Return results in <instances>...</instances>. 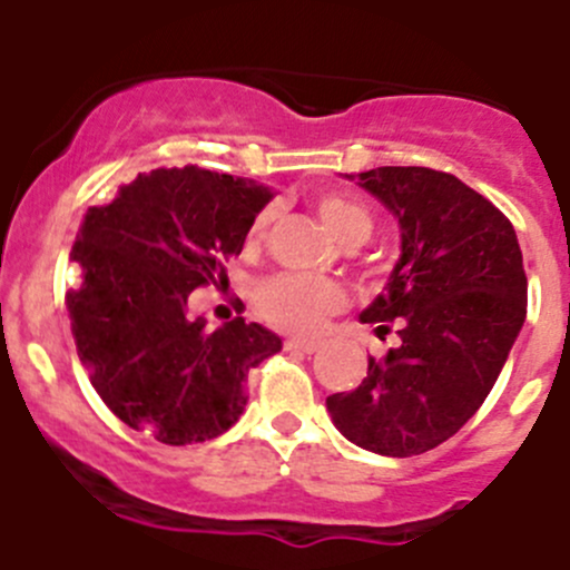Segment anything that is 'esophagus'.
<instances>
[{"instance_id":"esophagus-1","label":"esophagus","mask_w":570,"mask_h":570,"mask_svg":"<svg viewBox=\"0 0 570 570\" xmlns=\"http://www.w3.org/2000/svg\"><path fill=\"white\" fill-rule=\"evenodd\" d=\"M284 347H286V350H295V353L312 355V353H317L320 344H317V342H306V338H286Z\"/></svg>"}]
</instances>
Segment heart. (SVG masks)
I'll list each match as a JSON object with an SVG mask.
<instances>
[{
    "label": "heart",
    "instance_id": "b5f03b06",
    "mask_svg": "<svg viewBox=\"0 0 570 570\" xmlns=\"http://www.w3.org/2000/svg\"><path fill=\"white\" fill-rule=\"evenodd\" d=\"M317 212L344 245H361L364 239H370L372 215L358 200L347 198V195L325 193L317 198ZM273 217L275 212L269 206L253 217L248 228L250 243H258L267 234ZM344 303H347V292L338 281L308 273L273 275L258 286L256 295L258 312L269 325L289 333H303V336L320 331L322 322L336 314Z\"/></svg>",
    "mask_w": 570,
    "mask_h": 570
}]
</instances>
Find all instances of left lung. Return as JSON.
Listing matches in <instances>:
<instances>
[{
  "label": "left lung",
  "mask_w": 570,
  "mask_h": 570,
  "mask_svg": "<svg viewBox=\"0 0 570 570\" xmlns=\"http://www.w3.org/2000/svg\"><path fill=\"white\" fill-rule=\"evenodd\" d=\"M358 178L400 223V262L361 312L400 347L370 358L361 386L325 400L361 450L411 458L444 444L485 402L527 317L515 228L458 176L375 168Z\"/></svg>",
  "instance_id": "left-lung-1"
}]
</instances>
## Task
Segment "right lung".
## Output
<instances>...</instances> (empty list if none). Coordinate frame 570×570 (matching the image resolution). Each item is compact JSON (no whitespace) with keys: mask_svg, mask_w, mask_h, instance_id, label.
Here are the masks:
<instances>
[{"mask_svg":"<svg viewBox=\"0 0 570 570\" xmlns=\"http://www.w3.org/2000/svg\"><path fill=\"white\" fill-rule=\"evenodd\" d=\"M273 189L250 178L157 168L90 206L66 292L77 355L115 416L170 446L226 433L245 411L253 366L281 338L243 317L217 331L189 292L223 281Z\"/></svg>","mask_w":570,"mask_h":570,"instance_id":"right-lung-1","label":"right lung"}]
</instances>
